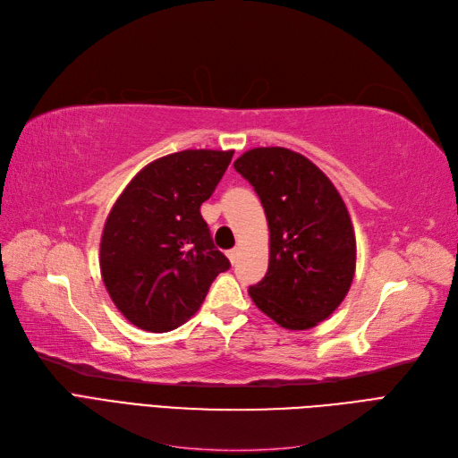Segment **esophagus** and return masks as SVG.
Returning <instances> with one entry per match:
<instances>
[{
	"label": "esophagus",
	"instance_id": "esophagus-1",
	"mask_svg": "<svg viewBox=\"0 0 458 458\" xmlns=\"http://www.w3.org/2000/svg\"><path fill=\"white\" fill-rule=\"evenodd\" d=\"M239 254H241V250L239 248H233V250H229L227 251V258H229V261L234 265L236 263V259H239Z\"/></svg>",
	"mask_w": 458,
	"mask_h": 458
}]
</instances>
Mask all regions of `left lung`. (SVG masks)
I'll return each instance as SVG.
<instances>
[{
    "mask_svg": "<svg viewBox=\"0 0 458 458\" xmlns=\"http://www.w3.org/2000/svg\"><path fill=\"white\" fill-rule=\"evenodd\" d=\"M234 170L258 193L269 224V269L248 293L286 329L324 322L349 293L356 239L349 210L324 172L286 148H254Z\"/></svg>",
    "mask_w": 458,
    "mask_h": 458,
    "instance_id": "left-lung-1",
    "label": "left lung"
}]
</instances>
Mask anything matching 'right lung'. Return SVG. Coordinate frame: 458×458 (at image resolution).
Masks as SVG:
<instances>
[{
    "label": "right lung",
    "mask_w": 458,
    "mask_h": 458,
    "mask_svg": "<svg viewBox=\"0 0 458 458\" xmlns=\"http://www.w3.org/2000/svg\"><path fill=\"white\" fill-rule=\"evenodd\" d=\"M234 151L185 149L141 168L109 212L100 271L119 312L165 334L200 309L231 263L216 250L200 204L210 199Z\"/></svg>",
    "instance_id": "right-lung-1"
}]
</instances>
